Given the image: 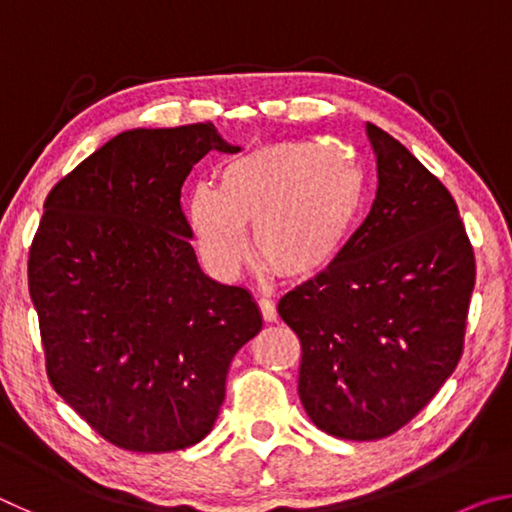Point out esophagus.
<instances>
[{"mask_svg":"<svg viewBox=\"0 0 512 512\" xmlns=\"http://www.w3.org/2000/svg\"><path fill=\"white\" fill-rule=\"evenodd\" d=\"M257 305H259V309H262V316L266 323H273V320H277V309H275V302L271 298L262 296L257 300Z\"/></svg>","mask_w":512,"mask_h":512,"instance_id":"obj_1","label":"esophagus"}]
</instances>
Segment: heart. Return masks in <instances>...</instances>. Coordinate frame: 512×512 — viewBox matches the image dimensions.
<instances>
[{
	"mask_svg": "<svg viewBox=\"0 0 512 512\" xmlns=\"http://www.w3.org/2000/svg\"><path fill=\"white\" fill-rule=\"evenodd\" d=\"M363 210V176L339 149L314 142L259 146L198 185L189 225L205 266L235 277L248 259L246 228L268 271L309 280L341 257Z\"/></svg>",
	"mask_w": 512,
	"mask_h": 512,
	"instance_id": "1",
	"label": "heart"
}]
</instances>
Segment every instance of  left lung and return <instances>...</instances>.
Returning a JSON list of instances; mask_svg holds the SVG:
<instances>
[{"label": "left lung", "mask_w": 512, "mask_h": 512, "mask_svg": "<svg viewBox=\"0 0 512 512\" xmlns=\"http://www.w3.org/2000/svg\"><path fill=\"white\" fill-rule=\"evenodd\" d=\"M377 194L341 257L277 305L302 345L298 393L318 429H402L458 366L474 253L445 185L375 124Z\"/></svg>", "instance_id": "left-lung-1"}]
</instances>
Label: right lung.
I'll use <instances>...</instances> for the list:
<instances>
[{"label": "right lung", "instance_id": "obj_1", "mask_svg": "<svg viewBox=\"0 0 512 512\" xmlns=\"http://www.w3.org/2000/svg\"><path fill=\"white\" fill-rule=\"evenodd\" d=\"M214 124L135 128L51 189L29 253L54 391L131 452H176L212 431L235 354L262 329L244 287L198 266L180 189Z\"/></svg>", "mask_w": 512, "mask_h": 512}]
</instances>
